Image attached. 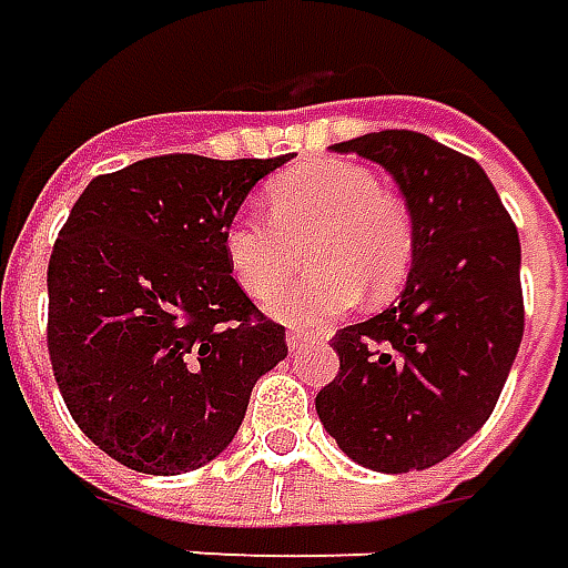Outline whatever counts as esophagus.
<instances>
[{
    "mask_svg": "<svg viewBox=\"0 0 568 568\" xmlns=\"http://www.w3.org/2000/svg\"><path fill=\"white\" fill-rule=\"evenodd\" d=\"M310 337H312V331L291 328V331H287V346H291V349H293V346H300V344H303V341H310Z\"/></svg>",
    "mask_w": 568,
    "mask_h": 568,
    "instance_id": "1",
    "label": "esophagus"
}]
</instances>
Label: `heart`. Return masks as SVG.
Returning <instances> with one entry per match:
<instances>
[{
    "label": "heart",
    "instance_id": "heart-1",
    "mask_svg": "<svg viewBox=\"0 0 568 568\" xmlns=\"http://www.w3.org/2000/svg\"><path fill=\"white\" fill-rule=\"evenodd\" d=\"M272 222L237 215L224 227L227 268L250 296H265L290 274L295 246L311 243L316 272L268 296L277 322H325L344 315L359 293L382 300L397 291L413 265V222L382 193L375 171L322 159L268 184Z\"/></svg>",
    "mask_w": 568,
    "mask_h": 568
}]
</instances>
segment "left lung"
Listing matches in <instances>:
<instances>
[{
	"label": "left lung",
	"instance_id": "1",
	"mask_svg": "<svg viewBox=\"0 0 568 568\" xmlns=\"http://www.w3.org/2000/svg\"><path fill=\"white\" fill-rule=\"evenodd\" d=\"M331 150L397 181L416 250L397 303L334 334L341 372L315 409L365 469H432L488 422L523 344L519 231L485 169L425 133H365Z\"/></svg>",
	"mask_w": 568,
	"mask_h": 568
}]
</instances>
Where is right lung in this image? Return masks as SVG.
<instances>
[{"label": "right lung", "instance_id": "obj_1", "mask_svg": "<svg viewBox=\"0 0 568 568\" xmlns=\"http://www.w3.org/2000/svg\"><path fill=\"white\" fill-rule=\"evenodd\" d=\"M291 155H155L93 178L49 258V359L83 435L121 466L181 475L237 435L284 356L224 258V227Z\"/></svg>", "mask_w": 568, "mask_h": 568}]
</instances>
